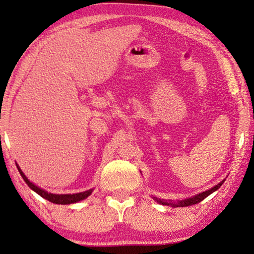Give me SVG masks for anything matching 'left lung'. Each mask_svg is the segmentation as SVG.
<instances>
[{
	"label": "left lung",
	"mask_w": 254,
	"mask_h": 254,
	"mask_svg": "<svg viewBox=\"0 0 254 254\" xmlns=\"http://www.w3.org/2000/svg\"><path fill=\"white\" fill-rule=\"evenodd\" d=\"M225 182V179H223L221 183H218L217 185H215L214 187H212L208 190L203 191V192H199V194H197L192 197H189V198L186 199H183V200H177V201H174V200H166V199H161V198H157V197H152V198L157 201V203L161 204V205H167V206H173V207H185V206H190V205H195V204H198L199 201H201L203 199H205L206 197L209 196L210 194H213L214 191H216L218 188L222 186V184Z\"/></svg>",
	"instance_id": "1"
}]
</instances>
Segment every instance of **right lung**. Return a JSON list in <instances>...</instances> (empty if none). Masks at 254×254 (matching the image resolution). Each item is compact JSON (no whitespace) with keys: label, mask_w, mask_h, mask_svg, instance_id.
Instances as JSON below:
<instances>
[{"label":"right lung","mask_w":254,"mask_h":254,"mask_svg":"<svg viewBox=\"0 0 254 254\" xmlns=\"http://www.w3.org/2000/svg\"><path fill=\"white\" fill-rule=\"evenodd\" d=\"M16 167H18V170L20 175L22 176V178L24 179L25 184L32 189L33 191H36L38 195H40L42 198H45L47 200L51 201L54 204H59V205H68V204H74L77 203V201H80L83 199H86L87 197L92 194L93 189H89V190L86 191H81V192H77V194H53V192H48L46 191L45 189L40 188L37 185H34L33 183L30 182V180L27 178V176L23 174V171L21 170L18 163H16Z\"/></svg>","instance_id":"right-lung-1"}]
</instances>
